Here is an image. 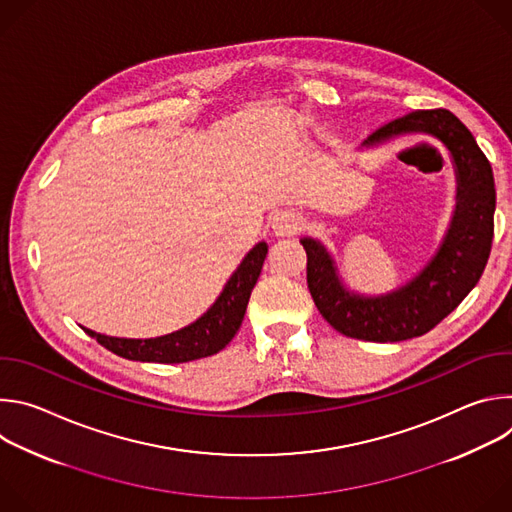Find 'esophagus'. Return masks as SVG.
I'll list each match as a JSON object with an SVG mask.
<instances>
[{"label":"esophagus","instance_id":"34e87169","mask_svg":"<svg viewBox=\"0 0 512 512\" xmlns=\"http://www.w3.org/2000/svg\"><path fill=\"white\" fill-rule=\"evenodd\" d=\"M302 229V216L296 214L294 210H283L277 212L273 218V231L281 237L285 235H294Z\"/></svg>","mask_w":512,"mask_h":512}]
</instances>
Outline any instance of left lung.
<instances>
[{"instance_id":"obj_1","label":"left lung","mask_w":512,"mask_h":512,"mask_svg":"<svg viewBox=\"0 0 512 512\" xmlns=\"http://www.w3.org/2000/svg\"><path fill=\"white\" fill-rule=\"evenodd\" d=\"M401 135H429L448 150L456 174L450 227L423 269L389 294L364 296L342 283L330 251L300 239L308 255V287L324 320L340 334L369 342H401L440 324L478 283L494 237L496 190L490 162L468 127L446 109L413 111L360 143L375 148Z\"/></svg>"}]
</instances>
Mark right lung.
<instances>
[{"label": "right lung", "mask_w": 512, "mask_h": 512, "mask_svg": "<svg viewBox=\"0 0 512 512\" xmlns=\"http://www.w3.org/2000/svg\"><path fill=\"white\" fill-rule=\"evenodd\" d=\"M267 255V243H257L235 269L225 283L221 296L192 324L156 338H115L83 328L107 350L127 360L139 362H190L223 350L245 318V310L251 298V291L259 279L263 261Z\"/></svg>", "instance_id": "add662e5"}]
</instances>
